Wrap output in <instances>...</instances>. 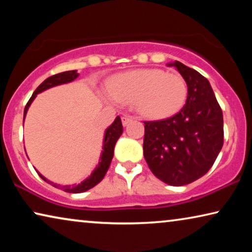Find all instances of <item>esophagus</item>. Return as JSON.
I'll return each instance as SVG.
<instances>
[{
	"label": "esophagus",
	"mask_w": 252,
	"mask_h": 252,
	"mask_svg": "<svg viewBox=\"0 0 252 252\" xmlns=\"http://www.w3.org/2000/svg\"><path fill=\"white\" fill-rule=\"evenodd\" d=\"M132 120H133V118H132V117H130V116H124L123 117V118H122V122H123V125L124 126H126L127 125V124H128V123H130V122H132Z\"/></svg>",
	"instance_id": "1"
}]
</instances>
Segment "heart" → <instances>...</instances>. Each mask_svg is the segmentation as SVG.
<instances>
[{"instance_id":"obj_1","label":"heart","mask_w":252,"mask_h":252,"mask_svg":"<svg viewBox=\"0 0 252 252\" xmlns=\"http://www.w3.org/2000/svg\"><path fill=\"white\" fill-rule=\"evenodd\" d=\"M106 95L113 101L134 104L144 118L165 119L184 108L188 86L179 73H166L160 68H139L112 77Z\"/></svg>"}]
</instances>
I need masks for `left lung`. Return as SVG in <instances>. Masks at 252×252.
Returning <instances> with one entry per match:
<instances>
[{"label":"left lung","mask_w":252,"mask_h":252,"mask_svg":"<svg viewBox=\"0 0 252 252\" xmlns=\"http://www.w3.org/2000/svg\"><path fill=\"white\" fill-rule=\"evenodd\" d=\"M168 66L187 82V101L170 118L144 122L143 155L155 177L185 186L203 177L216 161L223 144V118L208 79L178 61Z\"/></svg>","instance_id":"8db88e82"}]
</instances>
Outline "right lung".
<instances>
[{
	"instance_id": "add662e5",
	"label": "right lung",
	"mask_w": 252,
	"mask_h": 252,
	"mask_svg": "<svg viewBox=\"0 0 252 252\" xmlns=\"http://www.w3.org/2000/svg\"><path fill=\"white\" fill-rule=\"evenodd\" d=\"M78 75L79 74L77 73V71L73 70V71L62 72V73L51 75V77L47 78L46 80H44L42 84H41L39 87L35 89V92L33 93L32 97H31L30 101L27 102L25 110H24V119H25L26 112L30 108L31 103L33 102V99L36 97V95L39 94V93L46 91V89H48V88L55 87V86L73 81L75 78H78ZM122 134H123V124H122V119H120V117L118 116L115 119V122L112 123V125L105 130L104 141H103L102 156H101V160H99L97 167L93 171L91 177L82 181L81 184H79L77 186H61V185L54 184V182L49 181L48 179L44 178L43 175H41L40 173H39V175L43 179L44 181L48 182V184L53 185L54 187L62 189V190H64L66 192H74V194H77V192H84L86 190H88V189H91L94 187V186L97 185L98 182H101L102 179L104 178V175L106 174V172H108L110 164H111V160L113 158V150H115L116 142L118 141V139Z\"/></svg>"
}]
</instances>
